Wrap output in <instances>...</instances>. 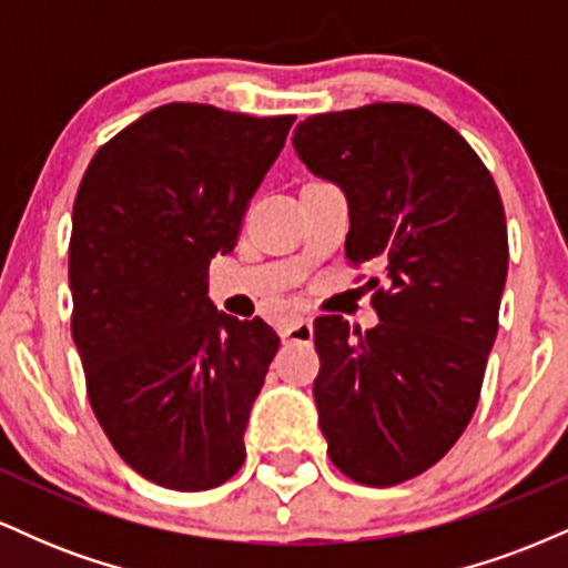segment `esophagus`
Returning <instances> with one entry per match:
<instances>
[{"instance_id":"34e87169","label":"esophagus","mask_w":568,"mask_h":568,"mask_svg":"<svg viewBox=\"0 0 568 568\" xmlns=\"http://www.w3.org/2000/svg\"><path fill=\"white\" fill-rule=\"evenodd\" d=\"M280 336H283V342L310 344L312 342V321H310V317H296L293 323L283 325Z\"/></svg>"}]
</instances>
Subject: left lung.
Instances as JSON below:
<instances>
[{
	"instance_id": "left-lung-1",
	"label": "left lung",
	"mask_w": 568,
	"mask_h": 568,
	"mask_svg": "<svg viewBox=\"0 0 568 568\" xmlns=\"http://www.w3.org/2000/svg\"><path fill=\"white\" fill-rule=\"evenodd\" d=\"M293 149L338 184L352 266L371 264L379 325L315 321V393L331 462L363 486L416 478L470 425L507 277V224L488 168L414 103L306 116Z\"/></svg>"
}]
</instances>
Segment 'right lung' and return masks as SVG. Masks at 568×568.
I'll list each match as a JSON object with an SVG mask.
<instances>
[{
	"instance_id": "right-lung-1",
	"label": "right lung",
	"mask_w": 568,
	"mask_h": 568,
	"mask_svg": "<svg viewBox=\"0 0 568 568\" xmlns=\"http://www.w3.org/2000/svg\"><path fill=\"white\" fill-rule=\"evenodd\" d=\"M296 116L165 103L103 143L71 213V336L98 425L125 465L205 491L245 462L243 433L280 336L207 298Z\"/></svg>"
}]
</instances>
